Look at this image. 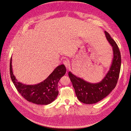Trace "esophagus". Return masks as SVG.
Here are the masks:
<instances>
[{"label": "esophagus", "mask_w": 131, "mask_h": 131, "mask_svg": "<svg viewBox=\"0 0 131 131\" xmlns=\"http://www.w3.org/2000/svg\"><path fill=\"white\" fill-rule=\"evenodd\" d=\"M63 64L65 65L66 68L69 69L70 67V62L68 60H67V59H65V60H64L63 62Z\"/></svg>", "instance_id": "34e87169"}]
</instances>
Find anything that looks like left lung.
I'll return each instance as SVG.
<instances>
[{
  "label": "left lung",
  "mask_w": 131,
  "mask_h": 131,
  "mask_svg": "<svg viewBox=\"0 0 131 131\" xmlns=\"http://www.w3.org/2000/svg\"><path fill=\"white\" fill-rule=\"evenodd\" d=\"M105 37L112 46L113 58L108 72L102 80L98 83H90L76 77L70 72L69 77L72 82L78 100L84 103H96L106 97L115 87L119 77L121 65V53L114 40L106 31Z\"/></svg>",
  "instance_id": "8db88e82"
}]
</instances>
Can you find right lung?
Returning <instances> with one entry per match:
<instances>
[{
	"mask_svg": "<svg viewBox=\"0 0 131 131\" xmlns=\"http://www.w3.org/2000/svg\"><path fill=\"white\" fill-rule=\"evenodd\" d=\"M11 61L12 57L10 63V77L17 90L23 98L29 102L41 105L49 104L55 100L58 94V82L66 72L64 65L58 66L48 77L39 84L27 85L18 82L16 78Z\"/></svg>",
	"mask_w": 131,
	"mask_h": 131,
	"instance_id": "obj_1",
	"label": "right lung"
}]
</instances>
